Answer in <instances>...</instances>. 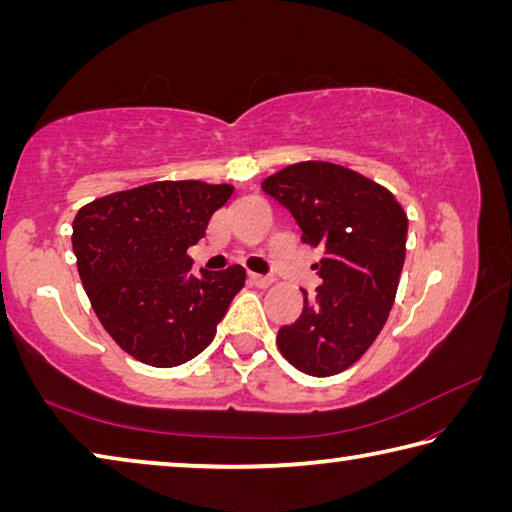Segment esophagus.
<instances>
[{
	"label": "esophagus",
	"mask_w": 512,
	"mask_h": 512,
	"mask_svg": "<svg viewBox=\"0 0 512 512\" xmlns=\"http://www.w3.org/2000/svg\"><path fill=\"white\" fill-rule=\"evenodd\" d=\"M248 277H250V282L257 284V287H268V284L273 282L271 275H262V273H248Z\"/></svg>",
	"instance_id": "esophagus-1"
}]
</instances>
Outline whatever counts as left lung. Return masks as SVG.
Masks as SVG:
<instances>
[{
  "label": "left lung",
  "instance_id": "1",
  "mask_svg": "<svg viewBox=\"0 0 512 512\" xmlns=\"http://www.w3.org/2000/svg\"><path fill=\"white\" fill-rule=\"evenodd\" d=\"M262 189L287 207L302 241L323 250V284L305 293L300 316L282 325L277 348L311 377L357 363L384 327L404 266L409 219L395 196L361 173L323 160L296 162Z\"/></svg>",
  "mask_w": 512,
  "mask_h": 512
}]
</instances>
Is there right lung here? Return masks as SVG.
Listing matches in <instances>:
<instances>
[{"label":"right lung","instance_id":"1","mask_svg":"<svg viewBox=\"0 0 512 512\" xmlns=\"http://www.w3.org/2000/svg\"><path fill=\"white\" fill-rule=\"evenodd\" d=\"M235 192L203 180H160L81 207L72 246L94 314L133 359L180 366L212 343L246 282L244 266L192 273L187 248Z\"/></svg>","mask_w":512,"mask_h":512}]
</instances>
